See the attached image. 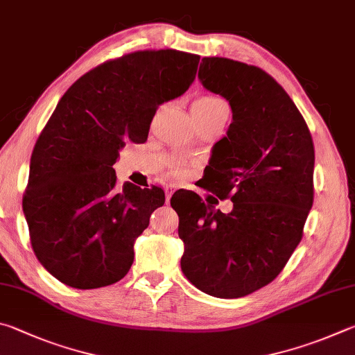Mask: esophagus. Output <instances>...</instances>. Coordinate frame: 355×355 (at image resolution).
Returning <instances> with one entry per match:
<instances>
[{
  "label": "esophagus",
  "instance_id": "obj_1",
  "mask_svg": "<svg viewBox=\"0 0 355 355\" xmlns=\"http://www.w3.org/2000/svg\"><path fill=\"white\" fill-rule=\"evenodd\" d=\"M173 193H174V189H173V187H166V189H165V198H166V202H170Z\"/></svg>",
  "mask_w": 355,
  "mask_h": 355
}]
</instances>
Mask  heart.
Listing matches in <instances>:
<instances>
[{"instance_id": "1", "label": "heart", "mask_w": 355, "mask_h": 355, "mask_svg": "<svg viewBox=\"0 0 355 355\" xmlns=\"http://www.w3.org/2000/svg\"><path fill=\"white\" fill-rule=\"evenodd\" d=\"M195 105H198V107H201V109H206V110H212V109H218V107H227L226 103L223 101L221 98L214 96V95L201 96L195 103Z\"/></svg>"}]
</instances>
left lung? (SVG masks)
Instances as JSON below:
<instances>
[{
  "mask_svg": "<svg viewBox=\"0 0 355 355\" xmlns=\"http://www.w3.org/2000/svg\"><path fill=\"white\" fill-rule=\"evenodd\" d=\"M198 78L232 109L227 135L209 164L212 193L231 214L193 191L174 193L185 277L215 297H241L275 281L300 245L313 204L315 148L301 112L262 68L204 58ZM209 190V189H207Z\"/></svg>",
  "mask_w": 355,
  "mask_h": 355,
  "instance_id": "8db88e82",
  "label": "left lung"
}]
</instances>
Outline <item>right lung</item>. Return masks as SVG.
I'll return each instance as SVG.
<instances>
[{
    "label": "right lung",
    "mask_w": 355,
    "mask_h": 355,
    "mask_svg": "<svg viewBox=\"0 0 355 355\" xmlns=\"http://www.w3.org/2000/svg\"><path fill=\"white\" fill-rule=\"evenodd\" d=\"M200 55L145 49L80 76L35 141L23 212L35 257L73 288L105 287L128 275L134 241L164 206L157 185H116L126 141L143 143L155 110L189 89Z\"/></svg>",
    "instance_id": "right-lung-1"
}]
</instances>
